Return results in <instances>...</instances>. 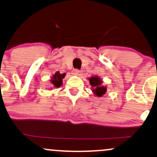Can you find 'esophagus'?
Wrapping results in <instances>:
<instances>
[{
	"label": "esophagus",
	"mask_w": 157,
	"mask_h": 157,
	"mask_svg": "<svg viewBox=\"0 0 157 157\" xmlns=\"http://www.w3.org/2000/svg\"><path fill=\"white\" fill-rule=\"evenodd\" d=\"M72 75H77V76H80L82 75V71L79 70V69H74L72 71Z\"/></svg>",
	"instance_id": "esophagus-1"
}]
</instances>
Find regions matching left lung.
<instances>
[{"instance_id": "left-lung-1", "label": "left lung", "mask_w": 157, "mask_h": 157, "mask_svg": "<svg viewBox=\"0 0 157 157\" xmlns=\"http://www.w3.org/2000/svg\"><path fill=\"white\" fill-rule=\"evenodd\" d=\"M89 80L90 86L93 87V92L97 97H102L106 93L107 88L105 86H101V85L102 83V80L99 77L94 76L91 77L90 78H88Z\"/></svg>"}]
</instances>
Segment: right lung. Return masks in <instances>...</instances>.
<instances>
[{
    "label": "right lung",
    "instance_id": "1",
    "mask_svg": "<svg viewBox=\"0 0 157 157\" xmlns=\"http://www.w3.org/2000/svg\"><path fill=\"white\" fill-rule=\"evenodd\" d=\"M65 75L66 74H60L59 71H57L52 76V80H51V83L53 85L54 87L59 88L62 85V81H63V78L65 77Z\"/></svg>",
    "mask_w": 157,
    "mask_h": 157
}]
</instances>
